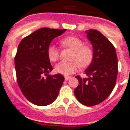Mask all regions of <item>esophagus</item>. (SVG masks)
<instances>
[{"instance_id": "esophagus-1", "label": "esophagus", "mask_w": 130, "mask_h": 130, "mask_svg": "<svg viewBox=\"0 0 130 130\" xmlns=\"http://www.w3.org/2000/svg\"><path fill=\"white\" fill-rule=\"evenodd\" d=\"M71 78V76H65V81H68V80H69Z\"/></svg>"}]
</instances>
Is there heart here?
<instances>
[{
  "label": "heart",
  "instance_id": "1",
  "mask_svg": "<svg viewBox=\"0 0 130 130\" xmlns=\"http://www.w3.org/2000/svg\"><path fill=\"white\" fill-rule=\"evenodd\" d=\"M64 47L71 48L73 51L71 56V62H60L55 67L57 73L69 75L76 72L79 67H85L91 63L93 59L94 51L92 48L88 45H84L83 40L74 36H67L60 41ZM47 57L52 62H55L59 59V51L53 45H50L47 49Z\"/></svg>",
  "mask_w": 130,
  "mask_h": 130
}]
</instances>
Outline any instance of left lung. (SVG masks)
<instances>
[{
  "instance_id": "left-lung-1",
  "label": "left lung",
  "mask_w": 130,
  "mask_h": 130,
  "mask_svg": "<svg viewBox=\"0 0 130 130\" xmlns=\"http://www.w3.org/2000/svg\"><path fill=\"white\" fill-rule=\"evenodd\" d=\"M93 46L92 61L85 73L87 78L76 76L79 85L74 94L79 102L87 106L98 105L105 101L114 88L118 73V61L114 46L95 29L85 31Z\"/></svg>"
}]
</instances>
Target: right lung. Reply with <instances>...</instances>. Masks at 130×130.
<instances>
[{
	"instance_id": "obj_1",
	"label": "right lung",
	"mask_w": 130,
	"mask_h": 130,
	"mask_svg": "<svg viewBox=\"0 0 130 130\" xmlns=\"http://www.w3.org/2000/svg\"><path fill=\"white\" fill-rule=\"evenodd\" d=\"M66 30L43 27L23 38L18 46L14 57L17 83L25 98L34 105H50L59 94L65 78L61 74H48L53 67L47 49Z\"/></svg>"
}]
</instances>
